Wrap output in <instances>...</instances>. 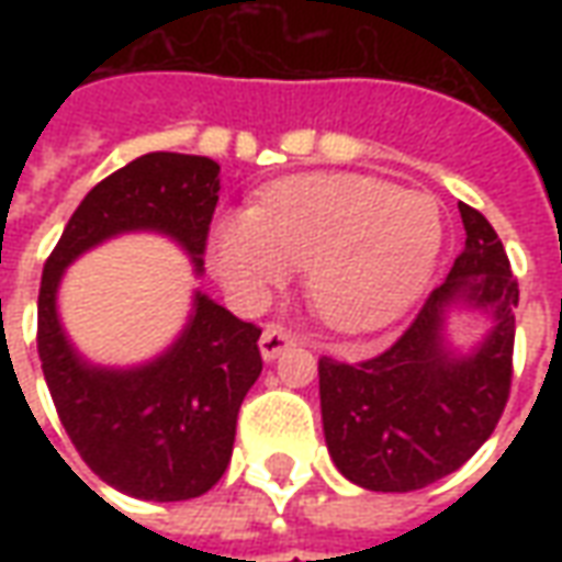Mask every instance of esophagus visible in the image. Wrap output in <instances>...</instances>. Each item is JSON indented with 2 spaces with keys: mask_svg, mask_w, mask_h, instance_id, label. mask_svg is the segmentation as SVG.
Instances as JSON below:
<instances>
[{
  "mask_svg": "<svg viewBox=\"0 0 562 562\" xmlns=\"http://www.w3.org/2000/svg\"><path fill=\"white\" fill-rule=\"evenodd\" d=\"M289 346H294V334L289 328H282V325H268V328L261 330L258 349H261V358H265V361L280 358Z\"/></svg>",
  "mask_w": 562,
  "mask_h": 562,
  "instance_id": "esophagus-1",
  "label": "esophagus"
}]
</instances>
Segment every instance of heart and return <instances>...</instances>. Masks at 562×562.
I'll return each instance as SVG.
<instances>
[{"label":"heart","mask_w":562,"mask_h":562,"mask_svg":"<svg viewBox=\"0 0 562 562\" xmlns=\"http://www.w3.org/2000/svg\"><path fill=\"white\" fill-rule=\"evenodd\" d=\"M439 246L430 195L367 173H297L270 183L256 210L222 213L207 258L240 304H261L297 265L328 328L370 334L418 301Z\"/></svg>","instance_id":"b5f03b06"}]
</instances>
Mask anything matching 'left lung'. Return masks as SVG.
Here are the masks:
<instances>
[{"instance_id": "left-lung-1", "label": "left lung", "mask_w": 562, "mask_h": 562, "mask_svg": "<svg viewBox=\"0 0 562 562\" xmlns=\"http://www.w3.org/2000/svg\"><path fill=\"white\" fill-rule=\"evenodd\" d=\"M467 246L391 349L361 364L318 358L322 427L349 482L406 494L460 470L494 434L512 389L518 280L494 225L458 204ZM484 308L488 337L467 356L445 342L448 305Z\"/></svg>"}]
</instances>
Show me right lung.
<instances>
[{
    "instance_id": "right-lung-1",
    "label": "right lung",
    "mask_w": 562,
    "mask_h": 562,
    "mask_svg": "<svg viewBox=\"0 0 562 562\" xmlns=\"http://www.w3.org/2000/svg\"><path fill=\"white\" fill-rule=\"evenodd\" d=\"M216 201V161L147 153L92 186L44 265L38 358L59 422L102 482L138 499H192L220 482L240 403L261 373V328L195 292L183 334L159 358L114 370L68 342L56 292L75 258L126 232L171 237L201 273Z\"/></svg>"
}]
</instances>
